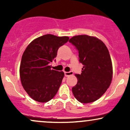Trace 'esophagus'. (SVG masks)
Segmentation results:
<instances>
[{
  "instance_id": "34e87169",
  "label": "esophagus",
  "mask_w": 130,
  "mask_h": 130,
  "mask_svg": "<svg viewBox=\"0 0 130 130\" xmlns=\"http://www.w3.org/2000/svg\"><path fill=\"white\" fill-rule=\"evenodd\" d=\"M73 71H69V72H65V76L66 77L68 76H70V75H73Z\"/></svg>"
}]
</instances>
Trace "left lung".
<instances>
[{
    "label": "left lung",
    "mask_w": 130,
    "mask_h": 130,
    "mask_svg": "<svg viewBox=\"0 0 130 130\" xmlns=\"http://www.w3.org/2000/svg\"><path fill=\"white\" fill-rule=\"evenodd\" d=\"M79 53V61L84 65L76 74L77 83L72 88L74 97L83 103L97 100L109 87L112 65L109 51L100 40L89 35H77L69 40Z\"/></svg>",
    "instance_id": "obj_1"
}]
</instances>
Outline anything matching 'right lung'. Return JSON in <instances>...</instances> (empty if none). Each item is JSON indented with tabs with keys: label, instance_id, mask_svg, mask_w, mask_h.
Returning a JSON list of instances; mask_svg holds the SVG:
<instances>
[{
	"label": "right lung",
	"instance_id": "obj_1",
	"mask_svg": "<svg viewBox=\"0 0 130 130\" xmlns=\"http://www.w3.org/2000/svg\"><path fill=\"white\" fill-rule=\"evenodd\" d=\"M68 40V37L47 34L33 40L24 52L19 68L21 81L34 100L47 102L58 92L64 73L51 69L50 63L56 60L59 48Z\"/></svg>",
	"mask_w": 130,
	"mask_h": 130
}]
</instances>
